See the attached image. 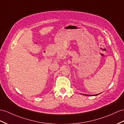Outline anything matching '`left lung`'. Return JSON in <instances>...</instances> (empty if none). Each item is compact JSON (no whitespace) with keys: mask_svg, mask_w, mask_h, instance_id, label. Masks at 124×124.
<instances>
[{"mask_svg":"<svg viewBox=\"0 0 124 124\" xmlns=\"http://www.w3.org/2000/svg\"><path fill=\"white\" fill-rule=\"evenodd\" d=\"M82 95H86V96H97L99 94H96V95H87V94H82Z\"/></svg>","mask_w":124,"mask_h":124,"instance_id":"obj_1","label":"left lung"}]
</instances>
